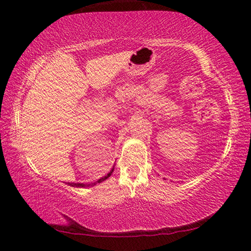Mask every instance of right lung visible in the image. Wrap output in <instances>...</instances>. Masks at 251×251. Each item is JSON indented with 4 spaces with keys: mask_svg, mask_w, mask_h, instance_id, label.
Instances as JSON below:
<instances>
[{
    "mask_svg": "<svg viewBox=\"0 0 251 251\" xmlns=\"http://www.w3.org/2000/svg\"><path fill=\"white\" fill-rule=\"evenodd\" d=\"M113 172H114V167L112 168V171H110V172L107 174V175L104 176V177H101V178H100V179L96 180L95 182H91V184H80V182H67V185H70V186H72V187H78V188H85V187H92V186H94V185H96V184H100V182L104 181L105 179H107V178H108L110 175H112Z\"/></svg>",
    "mask_w": 251,
    "mask_h": 251,
    "instance_id": "obj_1",
    "label": "right lung"
}]
</instances>
